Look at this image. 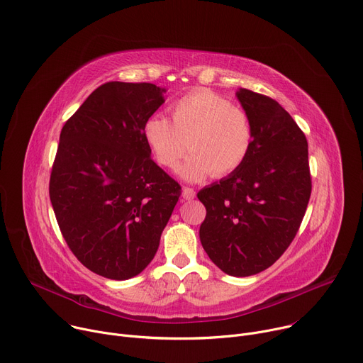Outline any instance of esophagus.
Masks as SVG:
<instances>
[{
    "instance_id": "1",
    "label": "esophagus",
    "mask_w": 363,
    "mask_h": 363,
    "mask_svg": "<svg viewBox=\"0 0 363 363\" xmlns=\"http://www.w3.org/2000/svg\"><path fill=\"white\" fill-rule=\"evenodd\" d=\"M183 199L184 200H193L196 197V191L191 187H183Z\"/></svg>"
}]
</instances>
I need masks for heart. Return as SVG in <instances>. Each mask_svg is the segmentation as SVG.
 Masks as SVG:
<instances>
[{
  "label": "heart",
  "mask_w": 363,
  "mask_h": 363,
  "mask_svg": "<svg viewBox=\"0 0 363 363\" xmlns=\"http://www.w3.org/2000/svg\"><path fill=\"white\" fill-rule=\"evenodd\" d=\"M172 121L150 116L144 140L158 163L177 169L186 148L190 155L180 169L184 180L225 177L244 166L254 144V128L245 111L208 89H197L170 105Z\"/></svg>",
  "instance_id": "b5f03b06"
}]
</instances>
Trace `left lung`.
Instances as JSON below:
<instances>
[{
	"label": "left lung",
	"instance_id": "left-lung-1",
	"mask_svg": "<svg viewBox=\"0 0 363 363\" xmlns=\"http://www.w3.org/2000/svg\"><path fill=\"white\" fill-rule=\"evenodd\" d=\"M254 144L244 166L197 193L206 208L203 250L225 274L250 277L271 267L300 228L311 193L304 133L277 101L240 88Z\"/></svg>",
	"mask_w": 363,
	"mask_h": 363
}]
</instances>
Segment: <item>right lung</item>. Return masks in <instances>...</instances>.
Returning a JSON list of instances; mask_svg holds the SVG:
<instances>
[{
    "label": "right lung",
    "instance_id": "obj_1",
    "mask_svg": "<svg viewBox=\"0 0 363 363\" xmlns=\"http://www.w3.org/2000/svg\"><path fill=\"white\" fill-rule=\"evenodd\" d=\"M164 88L108 82L62 128L50 202L74 257L109 279L138 275L154 258L180 184L151 160L143 127Z\"/></svg>",
    "mask_w": 363,
    "mask_h": 363
}]
</instances>
